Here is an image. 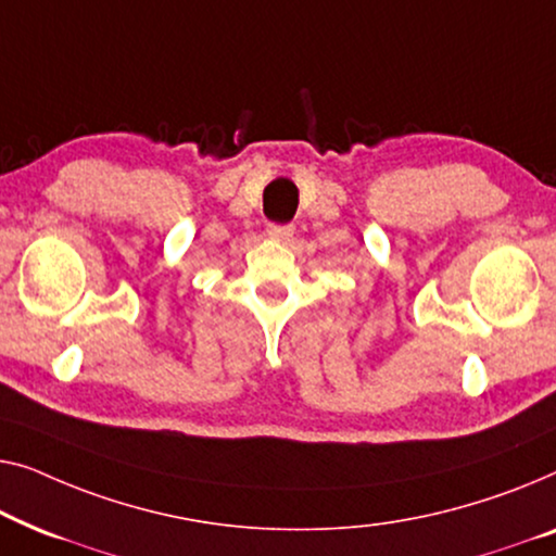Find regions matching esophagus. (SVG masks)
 <instances>
[{"label":"esophagus","instance_id":"obj_1","mask_svg":"<svg viewBox=\"0 0 556 556\" xmlns=\"http://www.w3.org/2000/svg\"><path fill=\"white\" fill-rule=\"evenodd\" d=\"M267 237L271 241H279V244H289V241H292V237H294V229H292V226H269Z\"/></svg>","mask_w":556,"mask_h":556}]
</instances>
